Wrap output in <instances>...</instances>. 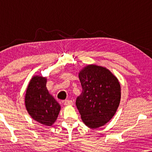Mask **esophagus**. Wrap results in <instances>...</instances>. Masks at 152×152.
Wrapping results in <instances>:
<instances>
[{
    "mask_svg": "<svg viewBox=\"0 0 152 152\" xmlns=\"http://www.w3.org/2000/svg\"><path fill=\"white\" fill-rule=\"evenodd\" d=\"M73 104V102H72V100H68V99H66V100L64 101V105L65 106H70Z\"/></svg>",
    "mask_w": 152,
    "mask_h": 152,
    "instance_id": "esophagus-1",
    "label": "esophagus"
}]
</instances>
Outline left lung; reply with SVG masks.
Listing matches in <instances>:
<instances>
[{
    "label": "left lung",
    "instance_id": "8db88e82",
    "mask_svg": "<svg viewBox=\"0 0 152 152\" xmlns=\"http://www.w3.org/2000/svg\"><path fill=\"white\" fill-rule=\"evenodd\" d=\"M79 78L82 92L76 99V106L82 121L92 129L104 125L119 107V81L107 68L93 64L81 70Z\"/></svg>",
    "mask_w": 152,
    "mask_h": 152
}]
</instances>
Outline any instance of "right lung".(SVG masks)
<instances>
[{"instance_id": "1", "label": "right lung", "mask_w": 152, "mask_h": 152, "mask_svg": "<svg viewBox=\"0 0 152 152\" xmlns=\"http://www.w3.org/2000/svg\"><path fill=\"white\" fill-rule=\"evenodd\" d=\"M46 82V77H32L27 88L25 104L33 119L45 126H52L57 120L61 106L49 93Z\"/></svg>"}]
</instances>
